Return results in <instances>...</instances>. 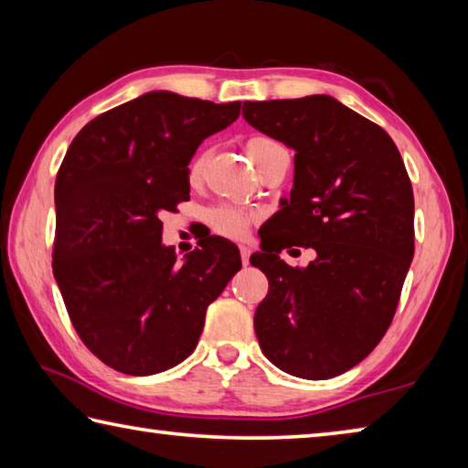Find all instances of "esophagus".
<instances>
[{
	"instance_id": "1",
	"label": "esophagus",
	"mask_w": 468,
	"mask_h": 468,
	"mask_svg": "<svg viewBox=\"0 0 468 468\" xmlns=\"http://www.w3.org/2000/svg\"><path fill=\"white\" fill-rule=\"evenodd\" d=\"M239 251H241V262H243V266H248V264H250L251 250L248 248V245H239Z\"/></svg>"
}]
</instances>
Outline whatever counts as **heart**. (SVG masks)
I'll return each mask as SVG.
<instances>
[{"label": "heart", "instance_id": "obj_1", "mask_svg": "<svg viewBox=\"0 0 468 468\" xmlns=\"http://www.w3.org/2000/svg\"><path fill=\"white\" fill-rule=\"evenodd\" d=\"M271 146H276V142L266 136H251L248 142H245V153H248L253 167H256L260 154ZM202 171H204V156H197L192 163V167H189V179L197 181L202 176ZM208 220L217 233L227 235V237H241L245 231H248V227L253 220V215L245 212L243 208H237V206L223 204V206H217L215 210H210Z\"/></svg>", "mask_w": 468, "mask_h": 468}]
</instances>
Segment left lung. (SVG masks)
Masks as SVG:
<instances>
[{"label":"left lung","instance_id":"obj_1","mask_svg":"<svg viewBox=\"0 0 468 468\" xmlns=\"http://www.w3.org/2000/svg\"><path fill=\"white\" fill-rule=\"evenodd\" d=\"M251 128L295 150L291 197L268 220L279 235L250 258L268 276L253 315L260 348L291 376L326 379L357 366L386 335L415 251V200L399 148L328 94L245 101ZM316 250L305 269L278 253Z\"/></svg>","mask_w":468,"mask_h":468}]
</instances>
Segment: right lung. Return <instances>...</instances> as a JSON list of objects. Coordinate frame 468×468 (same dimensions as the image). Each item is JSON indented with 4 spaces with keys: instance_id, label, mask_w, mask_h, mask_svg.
<instances>
[{
    "instance_id": "obj_1",
    "label": "right lung",
    "mask_w": 468,
    "mask_h": 468,
    "mask_svg": "<svg viewBox=\"0 0 468 468\" xmlns=\"http://www.w3.org/2000/svg\"><path fill=\"white\" fill-rule=\"evenodd\" d=\"M239 107L146 92L86 123L63 158L53 276L78 336L122 374H161L189 357L206 310L241 268L223 237L184 260L161 237L163 212L189 200L197 146Z\"/></svg>"
}]
</instances>
